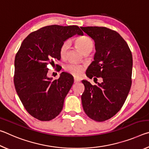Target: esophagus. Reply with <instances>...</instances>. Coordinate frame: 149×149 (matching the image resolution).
<instances>
[{"instance_id":"esophagus-1","label":"esophagus","mask_w":149,"mask_h":149,"mask_svg":"<svg viewBox=\"0 0 149 149\" xmlns=\"http://www.w3.org/2000/svg\"><path fill=\"white\" fill-rule=\"evenodd\" d=\"M80 82V79H78V78L76 77H74V83L75 84H77V83Z\"/></svg>"}]
</instances>
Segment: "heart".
Instances as JSON below:
<instances>
[{"instance_id": "b5f03b06", "label": "heart", "mask_w": 149, "mask_h": 149, "mask_svg": "<svg viewBox=\"0 0 149 149\" xmlns=\"http://www.w3.org/2000/svg\"><path fill=\"white\" fill-rule=\"evenodd\" d=\"M75 43L79 47L83 53L88 51L92 50L94 47L93 40L87 36H82L77 37L75 39ZM70 47V42L65 41L62 44L60 48V56L64 58L67 53L68 50ZM65 70L70 74H72L75 76H80L81 75L85 70V67L83 65L75 64V63H70L65 65Z\"/></svg>"}]
</instances>
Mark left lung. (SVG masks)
<instances>
[{"label":"left lung","mask_w":149,"mask_h":149,"mask_svg":"<svg viewBox=\"0 0 149 149\" xmlns=\"http://www.w3.org/2000/svg\"><path fill=\"white\" fill-rule=\"evenodd\" d=\"M95 41L94 61L86 75L102 78L93 85L82 80L85 91L81 102L85 114L97 122H104L117 114L124 104L132 86L133 58L127 42L116 31L104 27H80ZM96 78V77H94Z\"/></svg>","instance_id":"obj_1"}]
</instances>
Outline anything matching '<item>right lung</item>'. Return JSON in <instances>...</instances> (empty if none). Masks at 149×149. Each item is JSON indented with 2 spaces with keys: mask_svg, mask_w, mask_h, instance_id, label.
<instances>
[{
  "mask_svg": "<svg viewBox=\"0 0 149 149\" xmlns=\"http://www.w3.org/2000/svg\"><path fill=\"white\" fill-rule=\"evenodd\" d=\"M75 35H84L77 26H45L31 33L17 52L15 88L27 112L37 120L50 121L62 110L74 77L66 72H62L58 79L49 77L47 65L60 59V46Z\"/></svg>",
  "mask_w": 149,
  "mask_h": 149,
  "instance_id": "add662e5",
  "label": "right lung"
}]
</instances>
